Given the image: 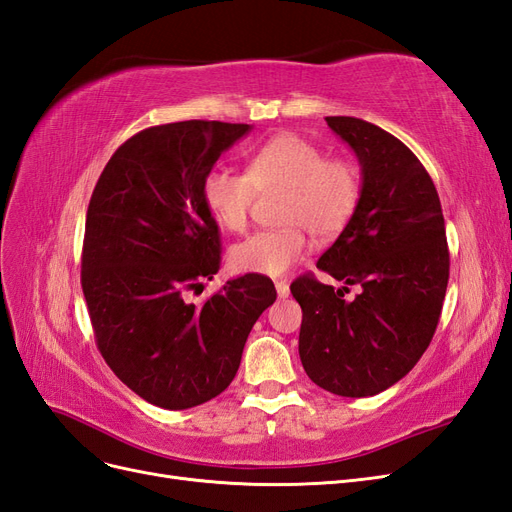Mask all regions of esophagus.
Returning <instances> with one entry per match:
<instances>
[{
    "label": "esophagus",
    "instance_id": "1",
    "mask_svg": "<svg viewBox=\"0 0 512 512\" xmlns=\"http://www.w3.org/2000/svg\"><path fill=\"white\" fill-rule=\"evenodd\" d=\"M275 290H277V294H280V299H286L288 294H290V286H288L286 280H277L275 282Z\"/></svg>",
    "mask_w": 512,
    "mask_h": 512
}]
</instances>
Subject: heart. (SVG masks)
Masks as SVG:
<instances>
[{
    "mask_svg": "<svg viewBox=\"0 0 512 512\" xmlns=\"http://www.w3.org/2000/svg\"><path fill=\"white\" fill-rule=\"evenodd\" d=\"M205 203L224 230L241 232L256 194L284 192L275 230H260L230 250L243 273L284 275L307 252L305 230L316 241L342 235L361 205V170L348 158H327L322 147L294 132L275 134L260 145L247 173L213 168L205 179Z\"/></svg>",
    "mask_w": 512,
    "mask_h": 512,
    "instance_id": "obj_1",
    "label": "heart"
}]
</instances>
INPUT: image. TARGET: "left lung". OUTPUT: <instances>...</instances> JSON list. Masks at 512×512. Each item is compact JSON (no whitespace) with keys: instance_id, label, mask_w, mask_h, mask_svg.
<instances>
[{"instance_id":"left-lung-1","label":"left lung","mask_w":512,"mask_h":512,"mask_svg":"<svg viewBox=\"0 0 512 512\" xmlns=\"http://www.w3.org/2000/svg\"><path fill=\"white\" fill-rule=\"evenodd\" d=\"M327 123L359 158L363 192L352 222L316 265L346 286L335 290L312 273L290 284L303 309L299 354L320 389L369 397L404 378L427 350L451 258L436 185L414 153L369 121ZM354 283L362 290L346 302Z\"/></svg>"}]
</instances>
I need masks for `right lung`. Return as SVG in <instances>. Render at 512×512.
Returning <instances> with one entry per match:
<instances>
[{"mask_svg": "<svg viewBox=\"0 0 512 512\" xmlns=\"http://www.w3.org/2000/svg\"><path fill=\"white\" fill-rule=\"evenodd\" d=\"M247 123L177 121L141 130L108 160L89 200L81 286L106 365L138 397L185 410L235 378L254 322L277 292L267 275L188 292L220 271L205 179Z\"/></svg>", "mask_w": 512, "mask_h": 512, "instance_id": "1", "label": "right lung"}]
</instances>
